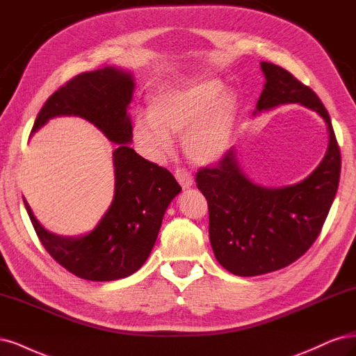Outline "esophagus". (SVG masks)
I'll list each match as a JSON object with an SVG mask.
<instances>
[{"mask_svg":"<svg viewBox=\"0 0 356 356\" xmlns=\"http://www.w3.org/2000/svg\"><path fill=\"white\" fill-rule=\"evenodd\" d=\"M175 176H176L177 181L180 183L183 189H188V188H191V186L193 185V177H192V175H191V171H188L186 168L177 167Z\"/></svg>","mask_w":356,"mask_h":356,"instance_id":"1","label":"esophagus"}]
</instances>
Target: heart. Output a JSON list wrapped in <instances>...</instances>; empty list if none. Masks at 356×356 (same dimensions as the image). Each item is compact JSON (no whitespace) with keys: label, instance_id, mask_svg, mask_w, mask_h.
Wrapping results in <instances>:
<instances>
[{"label":"heart","instance_id":"heart-1","mask_svg":"<svg viewBox=\"0 0 356 356\" xmlns=\"http://www.w3.org/2000/svg\"><path fill=\"white\" fill-rule=\"evenodd\" d=\"M216 81L191 83L167 90L151 100L149 113L139 112L133 136L140 151L152 159L168 155L173 136L183 134V143L195 161L209 163L229 146L234 131L238 99Z\"/></svg>","mask_w":356,"mask_h":356}]
</instances>
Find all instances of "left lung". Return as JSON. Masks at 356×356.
<instances>
[{
    "label": "left lung",
    "instance_id": "left-lung-1",
    "mask_svg": "<svg viewBox=\"0 0 356 356\" xmlns=\"http://www.w3.org/2000/svg\"><path fill=\"white\" fill-rule=\"evenodd\" d=\"M260 66L266 83L256 112L300 103L324 118L330 140L312 175L291 186L256 185L241 170L234 147L216 165L198 171L195 181L209 202L214 256L238 277L282 269L311 248L334 201L341 167L330 115L315 91L278 65L261 62Z\"/></svg>",
    "mask_w": 356,
    "mask_h": 356
}]
</instances>
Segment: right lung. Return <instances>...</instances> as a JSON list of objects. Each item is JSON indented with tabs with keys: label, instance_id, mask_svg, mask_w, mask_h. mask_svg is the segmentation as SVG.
<instances>
[{
	"label": "right lung",
	"instance_id": "1",
	"mask_svg": "<svg viewBox=\"0 0 356 356\" xmlns=\"http://www.w3.org/2000/svg\"><path fill=\"white\" fill-rule=\"evenodd\" d=\"M133 90L131 74L113 66L79 74L47 99L32 127L35 133L54 117L76 115L93 122L117 143L112 154L113 200L90 234L59 236L47 232L24 200L49 254L66 270L88 281H115L139 270L151 254L168 204L181 191L167 168L147 161L129 145L133 127L127 108Z\"/></svg>",
	"mask_w": 356,
	"mask_h": 356
}]
</instances>
